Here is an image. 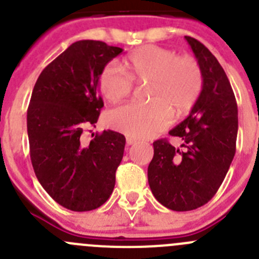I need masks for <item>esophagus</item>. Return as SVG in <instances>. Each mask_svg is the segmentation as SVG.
Instances as JSON below:
<instances>
[{
  "label": "esophagus",
  "instance_id": "obj_1",
  "mask_svg": "<svg viewBox=\"0 0 259 259\" xmlns=\"http://www.w3.org/2000/svg\"><path fill=\"white\" fill-rule=\"evenodd\" d=\"M137 144V140L133 139V138H126V145H134Z\"/></svg>",
  "mask_w": 259,
  "mask_h": 259
}]
</instances>
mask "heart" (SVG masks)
I'll use <instances>...</instances> for the list:
<instances>
[{
  "mask_svg": "<svg viewBox=\"0 0 259 259\" xmlns=\"http://www.w3.org/2000/svg\"><path fill=\"white\" fill-rule=\"evenodd\" d=\"M129 73L112 60L102 68L99 87L106 100L120 101L129 96L135 82L149 81L150 102H129L107 115L112 129L130 138L147 139L164 130L172 120V110L181 116L190 111L204 87V74L196 59L157 45H144L129 54Z\"/></svg>",
  "mask_w": 259,
  "mask_h": 259,
  "instance_id": "heart-1",
  "label": "heart"
}]
</instances>
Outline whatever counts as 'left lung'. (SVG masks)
<instances>
[{"mask_svg": "<svg viewBox=\"0 0 259 259\" xmlns=\"http://www.w3.org/2000/svg\"><path fill=\"white\" fill-rule=\"evenodd\" d=\"M204 74V87L190 115L169 132L183 149L167 139L153 143L148 182L155 199L173 211H190L214 197L235 154L238 106L230 82L212 53L185 36Z\"/></svg>", "mask_w": 259, "mask_h": 259, "instance_id": "1", "label": "left lung"}]
</instances>
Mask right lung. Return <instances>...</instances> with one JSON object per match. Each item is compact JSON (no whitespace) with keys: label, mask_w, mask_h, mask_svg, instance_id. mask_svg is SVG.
Returning <instances> with one entry per match:
<instances>
[{"label":"right lung","mask_w":259,"mask_h":259,"mask_svg":"<svg viewBox=\"0 0 259 259\" xmlns=\"http://www.w3.org/2000/svg\"><path fill=\"white\" fill-rule=\"evenodd\" d=\"M122 52L99 40H79L40 73L27 107L32 168L54 201L72 211L104 205L114 191L115 173L124 155L125 137L104 130L84 142L104 107L99 77Z\"/></svg>","instance_id":"add662e5"}]
</instances>
